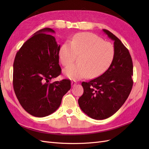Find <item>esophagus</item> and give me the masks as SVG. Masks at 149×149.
I'll return each mask as SVG.
<instances>
[{
  "label": "esophagus",
  "mask_w": 149,
  "mask_h": 149,
  "mask_svg": "<svg viewBox=\"0 0 149 149\" xmlns=\"http://www.w3.org/2000/svg\"><path fill=\"white\" fill-rule=\"evenodd\" d=\"M76 84H77V82L75 81H71V86H72V87L75 86L76 85Z\"/></svg>",
  "instance_id": "34e87169"
}]
</instances>
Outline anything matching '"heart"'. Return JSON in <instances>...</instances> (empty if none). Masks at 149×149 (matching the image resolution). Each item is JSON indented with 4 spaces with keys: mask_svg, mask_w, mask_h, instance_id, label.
I'll list each match as a JSON object with an SVG mask.
<instances>
[{
    "mask_svg": "<svg viewBox=\"0 0 149 149\" xmlns=\"http://www.w3.org/2000/svg\"><path fill=\"white\" fill-rule=\"evenodd\" d=\"M80 54L79 63L71 64L63 70L66 77L78 80L88 77L95 78L109 68L113 61L115 50L112 45L91 33H79L61 46L59 57L61 63L67 66Z\"/></svg>",
    "mask_w": 149,
    "mask_h": 149,
    "instance_id": "1",
    "label": "heart"
}]
</instances>
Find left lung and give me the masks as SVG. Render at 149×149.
Instances as JSON below:
<instances>
[{
    "instance_id": "left-lung-1",
    "label": "left lung",
    "mask_w": 149,
    "mask_h": 149,
    "mask_svg": "<svg viewBox=\"0 0 149 149\" xmlns=\"http://www.w3.org/2000/svg\"><path fill=\"white\" fill-rule=\"evenodd\" d=\"M102 30L114 42L113 61L102 75L82 83L84 93L78 100L81 109L96 120L114 114L127 99L133 86V63L129 50L113 33Z\"/></svg>"
}]
</instances>
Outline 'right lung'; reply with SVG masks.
I'll list each match as a JSON object with an SVG mask.
<instances>
[{
  "label": "right lung",
  "instance_id": "add662e5",
  "mask_svg": "<svg viewBox=\"0 0 149 149\" xmlns=\"http://www.w3.org/2000/svg\"><path fill=\"white\" fill-rule=\"evenodd\" d=\"M55 31H38L17 52L13 62V86L24 109L35 117L50 115L60 107L63 96L71 89L69 79L50 83L61 74L59 50Z\"/></svg>",
  "mask_w": 149,
  "mask_h": 149
}]
</instances>
